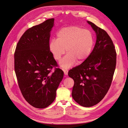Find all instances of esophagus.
I'll return each mask as SVG.
<instances>
[{
  "instance_id": "esophagus-1",
  "label": "esophagus",
  "mask_w": 128,
  "mask_h": 128,
  "mask_svg": "<svg viewBox=\"0 0 128 128\" xmlns=\"http://www.w3.org/2000/svg\"><path fill=\"white\" fill-rule=\"evenodd\" d=\"M63 71L64 72V74L65 75H68V70L67 69H63Z\"/></svg>"
}]
</instances>
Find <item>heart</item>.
Wrapping results in <instances>:
<instances>
[{
    "label": "heart",
    "instance_id": "b5f03b06",
    "mask_svg": "<svg viewBox=\"0 0 128 128\" xmlns=\"http://www.w3.org/2000/svg\"><path fill=\"white\" fill-rule=\"evenodd\" d=\"M57 39L50 42L49 50L56 60L59 61L66 52L68 53L60 62L64 68L72 67L77 60L83 62L90 56L94 45V38L90 30L74 26L61 28L56 34Z\"/></svg>",
    "mask_w": 128,
    "mask_h": 128
}]
</instances>
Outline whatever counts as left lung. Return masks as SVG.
I'll return each instance as SVG.
<instances>
[{
  "label": "left lung",
  "instance_id": "8db88e82",
  "mask_svg": "<svg viewBox=\"0 0 128 128\" xmlns=\"http://www.w3.org/2000/svg\"><path fill=\"white\" fill-rule=\"evenodd\" d=\"M87 22L96 33L95 46L88 59L70 69L68 76L74 80L72 98L82 106L89 107L99 103L109 90L116 67V53L106 31Z\"/></svg>",
  "mask_w": 128,
  "mask_h": 128
}]
</instances>
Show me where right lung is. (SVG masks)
I'll use <instances>...</instances> for the list:
<instances>
[{
	"mask_svg": "<svg viewBox=\"0 0 128 128\" xmlns=\"http://www.w3.org/2000/svg\"><path fill=\"white\" fill-rule=\"evenodd\" d=\"M54 18L26 30L16 45L14 69L24 98L30 105L44 108L55 100L64 72L49 50L50 32ZM53 67L55 71L51 72Z\"/></svg>",
	"mask_w": 128,
	"mask_h": 128,
	"instance_id": "obj_1",
	"label": "right lung"
}]
</instances>
